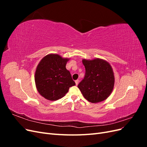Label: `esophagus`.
<instances>
[{
    "label": "esophagus",
    "instance_id": "esophagus-1",
    "mask_svg": "<svg viewBox=\"0 0 147 147\" xmlns=\"http://www.w3.org/2000/svg\"><path fill=\"white\" fill-rule=\"evenodd\" d=\"M78 83H79V80H75V84H76L77 86L78 84Z\"/></svg>",
    "mask_w": 147,
    "mask_h": 147
}]
</instances>
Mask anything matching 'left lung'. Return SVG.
<instances>
[{"label": "left lung", "instance_id": "left-lung-1", "mask_svg": "<svg viewBox=\"0 0 147 147\" xmlns=\"http://www.w3.org/2000/svg\"><path fill=\"white\" fill-rule=\"evenodd\" d=\"M85 76L78 84V88L87 100L91 103L104 101L112 93L115 77L112 66L104 59H83Z\"/></svg>", "mask_w": 147, "mask_h": 147}]
</instances>
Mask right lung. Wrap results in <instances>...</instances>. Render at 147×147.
I'll list each match as a JSON object with an SVG mask.
<instances>
[{"instance_id":"right-lung-1","label":"right lung","mask_w":147,"mask_h":147,"mask_svg":"<svg viewBox=\"0 0 147 147\" xmlns=\"http://www.w3.org/2000/svg\"><path fill=\"white\" fill-rule=\"evenodd\" d=\"M68 61L59 55L49 54L38 63L35 74V86L46 99L58 100L65 95L70 87L75 85L65 67Z\"/></svg>"}]
</instances>
